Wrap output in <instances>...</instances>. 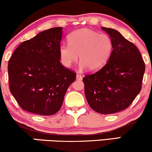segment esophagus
I'll return each instance as SVG.
<instances>
[{"mask_svg":"<svg viewBox=\"0 0 152 152\" xmlns=\"http://www.w3.org/2000/svg\"><path fill=\"white\" fill-rule=\"evenodd\" d=\"M83 79V77L80 74H76V80H81Z\"/></svg>","mask_w":152,"mask_h":152,"instance_id":"34e87169","label":"esophagus"}]
</instances>
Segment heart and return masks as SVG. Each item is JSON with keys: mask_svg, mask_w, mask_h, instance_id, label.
<instances>
[{"mask_svg": "<svg viewBox=\"0 0 152 152\" xmlns=\"http://www.w3.org/2000/svg\"><path fill=\"white\" fill-rule=\"evenodd\" d=\"M69 44L59 47L60 59L66 67H70L78 60L83 69L96 72L103 67L110 58L113 45L110 36L84 28L72 32L68 37Z\"/></svg>", "mask_w": 152, "mask_h": 152, "instance_id": "b5f03b06", "label": "heart"}]
</instances>
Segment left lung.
Returning a JSON list of instances; mask_svg holds the SVG:
<instances>
[{
  "label": "left lung",
  "mask_w": 152,
  "mask_h": 152,
  "mask_svg": "<svg viewBox=\"0 0 152 152\" xmlns=\"http://www.w3.org/2000/svg\"><path fill=\"white\" fill-rule=\"evenodd\" d=\"M112 41L107 63L83 78L89 106L96 112L111 114L127 108L141 90L145 65L138 48L116 29L101 27Z\"/></svg>",
  "instance_id": "8db88e82"
}]
</instances>
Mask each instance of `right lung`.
Masks as SVG:
<instances>
[{
    "label": "right lung",
    "mask_w": 152,
    "mask_h": 152,
    "mask_svg": "<svg viewBox=\"0 0 152 152\" xmlns=\"http://www.w3.org/2000/svg\"><path fill=\"white\" fill-rule=\"evenodd\" d=\"M63 27H54L22 42L8 63L10 90L20 107L50 116L58 112L76 73L60 62Z\"/></svg>",
    "instance_id": "obj_1"
}]
</instances>
